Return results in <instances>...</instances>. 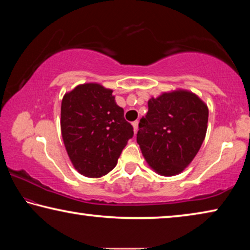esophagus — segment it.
<instances>
[{"instance_id": "esophagus-1", "label": "esophagus", "mask_w": 250, "mask_h": 250, "mask_svg": "<svg viewBox=\"0 0 250 250\" xmlns=\"http://www.w3.org/2000/svg\"><path fill=\"white\" fill-rule=\"evenodd\" d=\"M138 125H139V122L138 121H133L132 122V126H133V131L136 133L138 131Z\"/></svg>"}]
</instances>
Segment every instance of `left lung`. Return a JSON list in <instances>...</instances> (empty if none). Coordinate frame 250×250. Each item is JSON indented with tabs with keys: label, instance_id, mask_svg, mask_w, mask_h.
Here are the masks:
<instances>
[{
	"label": "left lung",
	"instance_id": "8db88e82",
	"mask_svg": "<svg viewBox=\"0 0 250 250\" xmlns=\"http://www.w3.org/2000/svg\"><path fill=\"white\" fill-rule=\"evenodd\" d=\"M208 113L205 102L190 91L177 90L150 99L137 133L150 167L167 177L184 171L205 140Z\"/></svg>",
	"mask_w": 250,
	"mask_h": 250
}]
</instances>
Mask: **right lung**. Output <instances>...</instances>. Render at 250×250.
<instances>
[{
  "mask_svg": "<svg viewBox=\"0 0 250 250\" xmlns=\"http://www.w3.org/2000/svg\"><path fill=\"white\" fill-rule=\"evenodd\" d=\"M112 90L84 83L65 93L61 104V132L66 152L81 175L99 178L116 167L133 137Z\"/></svg>",
  "mask_w": 250,
  "mask_h": 250,
  "instance_id": "right-lung-1",
  "label": "right lung"
}]
</instances>
